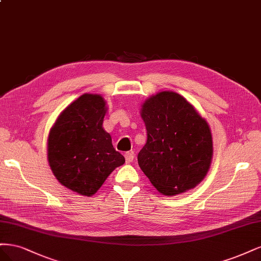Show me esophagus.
<instances>
[{"instance_id": "obj_1", "label": "esophagus", "mask_w": 261, "mask_h": 261, "mask_svg": "<svg viewBox=\"0 0 261 261\" xmlns=\"http://www.w3.org/2000/svg\"><path fill=\"white\" fill-rule=\"evenodd\" d=\"M124 158H125V162H127L128 164L129 163H132L133 162V158H134V155L132 152H128L124 154Z\"/></svg>"}]
</instances>
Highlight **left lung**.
<instances>
[{
  "instance_id": "8db88e82",
  "label": "left lung",
  "mask_w": 261,
  "mask_h": 261,
  "mask_svg": "<svg viewBox=\"0 0 261 261\" xmlns=\"http://www.w3.org/2000/svg\"><path fill=\"white\" fill-rule=\"evenodd\" d=\"M147 141L138 155L139 166L164 195L195 188L213 159V137L207 121L182 95L163 91L141 108Z\"/></svg>"
}]
</instances>
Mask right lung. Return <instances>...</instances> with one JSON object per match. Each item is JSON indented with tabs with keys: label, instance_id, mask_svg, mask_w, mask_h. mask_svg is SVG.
<instances>
[{
	"label": "right lung",
	"instance_id": "obj_1",
	"mask_svg": "<svg viewBox=\"0 0 261 261\" xmlns=\"http://www.w3.org/2000/svg\"><path fill=\"white\" fill-rule=\"evenodd\" d=\"M105 105L99 94L81 95L61 113L48 134L47 158L55 178L83 196L95 194L124 164L103 128Z\"/></svg>",
	"mask_w": 261,
	"mask_h": 261
}]
</instances>
